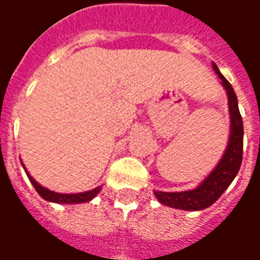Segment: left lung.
<instances>
[{
  "label": "left lung",
  "mask_w": 260,
  "mask_h": 260,
  "mask_svg": "<svg viewBox=\"0 0 260 260\" xmlns=\"http://www.w3.org/2000/svg\"><path fill=\"white\" fill-rule=\"evenodd\" d=\"M212 69L215 71L218 78L221 79V85L223 86L228 96V110L229 119H231L228 144L214 170L195 188L181 192L154 191V195L158 202L170 208L201 211L211 207L226 191V188L234 181L242 164L243 123L238 107L235 90L228 80L223 78V75L219 72L218 66L214 62H212Z\"/></svg>",
  "instance_id": "obj_1"
}]
</instances>
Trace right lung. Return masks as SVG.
I'll use <instances>...</instances> for the list:
<instances>
[{"label": "right lung", "instance_id": "add662e5", "mask_svg": "<svg viewBox=\"0 0 260 260\" xmlns=\"http://www.w3.org/2000/svg\"><path fill=\"white\" fill-rule=\"evenodd\" d=\"M21 164H22V167H24L25 173L28 175V178H29V181L34 185V188L37 189V192L42 198H44L45 201H49V202H55V204H82V202H89L92 201L93 198L96 197V195L99 194L102 187H96L90 189V191H85V192H76V194H62V192H55V191H51V189H48V188L42 187L41 184L38 181H35V178H32V175L28 173V170L25 168L24 162L21 161Z\"/></svg>", "mask_w": 260, "mask_h": 260}]
</instances>
